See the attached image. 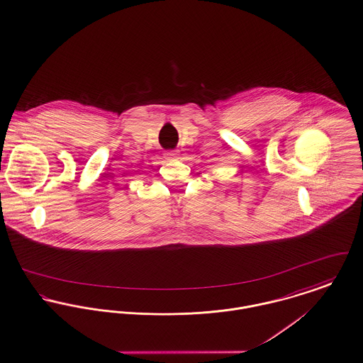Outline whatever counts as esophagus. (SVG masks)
Returning a JSON list of instances; mask_svg holds the SVG:
<instances>
[{"instance_id": "1", "label": "esophagus", "mask_w": 363, "mask_h": 363, "mask_svg": "<svg viewBox=\"0 0 363 363\" xmlns=\"http://www.w3.org/2000/svg\"><path fill=\"white\" fill-rule=\"evenodd\" d=\"M177 155H179V152H177V151H166L165 152V158L166 160H169V161L176 160V158H177Z\"/></svg>"}]
</instances>
